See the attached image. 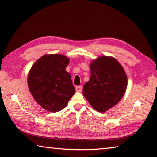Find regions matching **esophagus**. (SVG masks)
<instances>
[{"mask_svg":"<svg viewBox=\"0 0 157 157\" xmlns=\"http://www.w3.org/2000/svg\"><path fill=\"white\" fill-rule=\"evenodd\" d=\"M75 90L77 92H82V86H75Z\"/></svg>","mask_w":157,"mask_h":157,"instance_id":"esophagus-1","label":"esophagus"}]
</instances>
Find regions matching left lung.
Returning a JSON list of instances; mask_svg holds the SVG:
<instances>
[{"label": "left lung", "mask_w": 157, "mask_h": 157, "mask_svg": "<svg viewBox=\"0 0 157 157\" xmlns=\"http://www.w3.org/2000/svg\"><path fill=\"white\" fill-rule=\"evenodd\" d=\"M90 78L83 88V94L90 105L105 112L116 105L125 93L127 76L118 61L101 56L90 63Z\"/></svg>", "instance_id": "1"}]
</instances>
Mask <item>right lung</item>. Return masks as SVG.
Returning a JSON list of instances; mask_svg holds the SVG:
<instances>
[{"label": "right lung", "instance_id": "add662e5", "mask_svg": "<svg viewBox=\"0 0 157 157\" xmlns=\"http://www.w3.org/2000/svg\"><path fill=\"white\" fill-rule=\"evenodd\" d=\"M69 63V58L63 55L45 54L34 63L29 73L30 93L49 112L62 110L75 93L71 75L66 71Z\"/></svg>", "mask_w": 157, "mask_h": 157}]
</instances>
